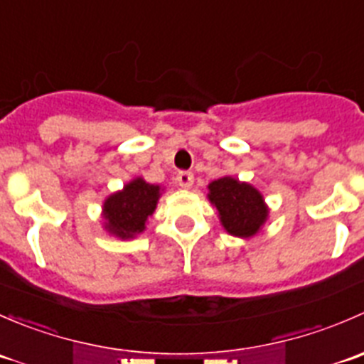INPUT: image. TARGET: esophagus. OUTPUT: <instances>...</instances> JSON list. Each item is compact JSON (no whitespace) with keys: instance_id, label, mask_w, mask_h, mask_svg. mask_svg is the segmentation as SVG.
Listing matches in <instances>:
<instances>
[{"instance_id":"obj_1","label":"esophagus","mask_w":364,"mask_h":364,"mask_svg":"<svg viewBox=\"0 0 364 364\" xmlns=\"http://www.w3.org/2000/svg\"><path fill=\"white\" fill-rule=\"evenodd\" d=\"M176 181H178V185L183 186V188H190V186L193 185V174L188 171H181L176 176Z\"/></svg>"}]
</instances>
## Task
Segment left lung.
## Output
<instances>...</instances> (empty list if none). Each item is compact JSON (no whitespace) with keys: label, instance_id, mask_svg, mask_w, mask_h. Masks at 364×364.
I'll return each mask as SVG.
<instances>
[{"label":"left lung","instance_id":"obj_1","mask_svg":"<svg viewBox=\"0 0 364 364\" xmlns=\"http://www.w3.org/2000/svg\"><path fill=\"white\" fill-rule=\"evenodd\" d=\"M208 197L218 209L222 225L232 236H253L267 218L262 196L248 183H240L229 176L213 181Z\"/></svg>","mask_w":364,"mask_h":364}]
</instances>
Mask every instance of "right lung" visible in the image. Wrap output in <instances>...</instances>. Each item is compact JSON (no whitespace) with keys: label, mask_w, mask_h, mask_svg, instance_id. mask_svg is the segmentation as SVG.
<instances>
[{"label":"right lung","mask_w":364,"mask_h":364,"mask_svg":"<svg viewBox=\"0 0 364 364\" xmlns=\"http://www.w3.org/2000/svg\"><path fill=\"white\" fill-rule=\"evenodd\" d=\"M159 197L160 186L149 185L141 178L134 179L123 192L114 193L105 200V229L117 237H134L142 232L146 220L155 211Z\"/></svg>","instance_id":"1"}]
</instances>
